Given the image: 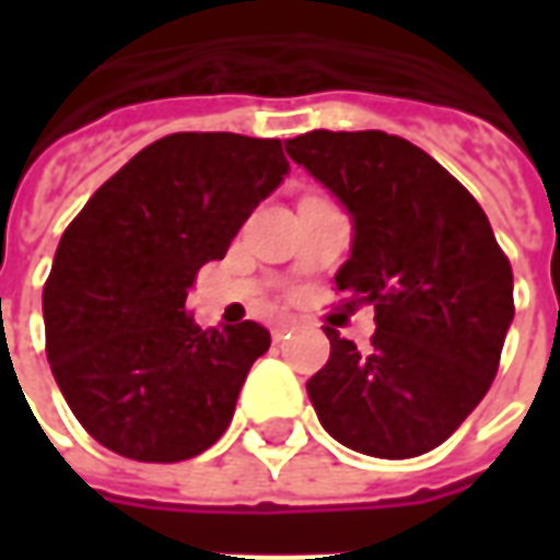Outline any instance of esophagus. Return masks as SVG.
Listing matches in <instances>:
<instances>
[{"label": "esophagus", "instance_id": "1", "mask_svg": "<svg viewBox=\"0 0 560 560\" xmlns=\"http://www.w3.org/2000/svg\"><path fill=\"white\" fill-rule=\"evenodd\" d=\"M291 329H293V320H281V324H276V327H272V339L276 341L288 339V332H291Z\"/></svg>", "mask_w": 560, "mask_h": 560}]
</instances>
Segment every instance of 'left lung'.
<instances>
[{"label":"left lung","mask_w":560,"mask_h":560,"mask_svg":"<svg viewBox=\"0 0 560 560\" xmlns=\"http://www.w3.org/2000/svg\"><path fill=\"white\" fill-rule=\"evenodd\" d=\"M353 221L336 288L375 305L372 348L327 329L305 384L339 444L413 458L444 444L489 393L513 324V269L468 188L387 131H308L284 143Z\"/></svg>","instance_id":"left-lung-1"}]
</instances>
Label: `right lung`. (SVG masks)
Returning a JSON list of instances; mask_svg holds the SVG:
<instances>
[{
	"label": "right lung",
	"instance_id": "right-lung-1",
	"mask_svg": "<svg viewBox=\"0 0 560 560\" xmlns=\"http://www.w3.org/2000/svg\"><path fill=\"white\" fill-rule=\"evenodd\" d=\"M288 171L281 140L167 135L68 224L44 284L47 360L98 444L135 462H183L231 425L269 332L255 320L200 329L185 296Z\"/></svg>",
	"mask_w": 560,
	"mask_h": 560
}]
</instances>
